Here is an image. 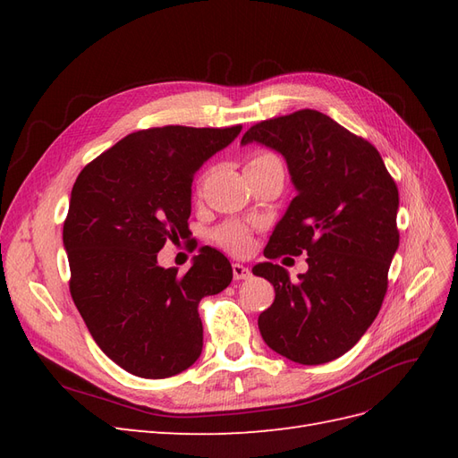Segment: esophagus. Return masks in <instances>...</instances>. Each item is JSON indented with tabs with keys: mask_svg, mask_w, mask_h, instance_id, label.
<instances>
[{
	"mask_svg": "<svg viewBox=\"0 0 458 458\" xmlns=\"http://www.w3.org/2000/svg\"><path fill=\"white\" fill-rule=\"evenodd\" d=\"M252 273H250V269H248L246 266H242V263H233V276H234V281H244V279H248V276H250Z\"/></svg>",
	"mask_w": 458,
	"mask_h": 458,
	"instance_id": "1",
	"label": "esophagus"
}]
</instances>
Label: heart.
I'll return each mask as SVG.
<instances>
[{"instance_id":"heart-1","label":"heart","mask_w":458,"mask_h":458,"mask_svg":"<svg viewBox=\"0 0 458 458\" xmlns=\"http://www.w3.org/2000/svg\"><path fill=\"white\" fill-rule=\"evenodd\" d=\"M271 158H276V157L269 155V152H258V155H254L248 164L271 160ZM216 241L234 254H244L250 250L252 234L248 231V227L239 224V221H227V224H224L216 231Z\"/></svg>"}]
</instances>
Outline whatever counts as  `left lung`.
I'll use <instances>...</instances> for the list:
<instances>
[{
  "mask_svg": "<svg viewBox=\"0 0 458 458\" xmlns=\"http://www.w3.org/2000/svg\"><path fill=\"white\" fill-rule=\"evenodd\" d=\"M241 143L281 152L298 191L263 256L308 252L310 266L298 281L276 263L254 266L275 288L258 318L261 338L294 363H328L350 352L380 311L399 246L397 185L377 148L318 110L263 120Z\"/></svg>",
  "mask_w": 458,
  "mask_h": 458,
  "instance_id": "obj_1",
  "label": "left lung"
}]
</instances>
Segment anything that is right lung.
Returning a JSON list of instances; mask_svg holds the SVG:
<instances>
[{
	"label": "right lung",
	"mask_w": 458,
	"mask_h": 458,
	"mask_svg": "<svg viewBox=\"0 0 458 458\" xmlns=\"http://www.w3.org/2000/svg\"><path fill=\"white\" fill-rule=\"evenodd\" d=\"M242 126H164L123 137L72 187L63 227L71 294L97 345L141 378H168L202 352L199 303L227 288L229 259L202 246L185 275L158 266L165 241L185 237L200 165Z\"/></svg>",
	"instance_id": "right-lung-1"
}]
</instances>
